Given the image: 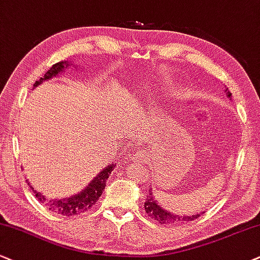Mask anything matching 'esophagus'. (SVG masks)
<instances>
[{"mask_svg": "<svg viewBox=\"0 0 260 260\" xmlns=\"http://www.w3.org/2000/svg\"><path fill=\"white\" fill-rule=\"evenodd\" d=\"M134 158H135V159H137V158H139V154H136L135 156H134Z\"/></svg>", "mask_w": 260, "mask_h": 260, "instance_id": "esophagus-1", "label": "esophagus"}]
</instances>
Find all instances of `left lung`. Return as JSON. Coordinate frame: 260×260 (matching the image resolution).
I'll return each instance as SVG.
<instances>
[{
	"mask_svg": "<svg viewBox=\"0 0 260 260\" xmlns=\"http://www.w3.org/2000/svg\"><path fill=\"white\" fill-rule=\"evenodd\" d=\"M232 96V92H228V98ZM145 210L148 216L152 219L156 220L160 224H172V223H178V222H190V220L197 219L200 214H194V216H178V214L171 213L169 211H166L165 208H162L153 198V194L150 193L146 199L145 203Z\"/></svg>",
	"mask_w": 260,
	"mask_h": 260,
	"instance_id": "obj_1",
	"label": "left lung"
}]
</instances>
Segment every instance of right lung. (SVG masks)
<instances>
[{"instance_id":"1","label":"right lung","mask_w":260,"mask_h":260,"mask_svg":"<svg viewBox=\"0 0 260 260\" xmlns=\"http://www.w3.org/2000/svg\"><path fill=\"white\" fill-rule=\"evenodd\" d=\"M63 69H67L66 62H57L55 65L52 66V69L48 70L46 75H44L43 78L38 79V81L35 82L34 86L36 88L37 85H40L43 81H47V79L53 78L59 75L60 72L63 71ZM115 168L114 164L108 165L107 168H105L96 177L90 182V184L86 187L84 190H82L81 193L75 194L73 197L69 199H56V200H48V199L44 198V195H42L38 191L34 190V188L31 187L32 191L36 194V198L38 201L42 204H44L46 206L49 208L53 212H56L59 214H62V216L70 217L75 216V214H79L83 212H86L88 210L94 206L96 201L99 200V198L101 197L102 191L106 187V182H107V178L110 177L112 170Z\"/></svg>"}]
</instances>
